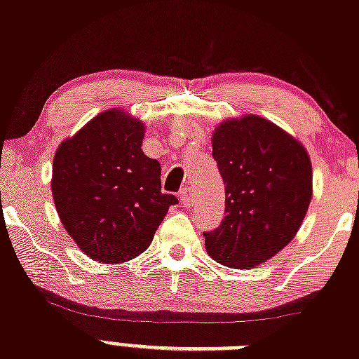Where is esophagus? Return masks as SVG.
Returning <instances> with one entry per match:
<instances>
[{"instance_id": "1", "label": "esophagus", "mask_w": 359, "mask_h": 359, "mask_svg": "<svg viewBox=\"0 0 359 359\" xmlns=\"http://www.w3.org/2000/svg\"><path fill=\"white\" fill-rule=\"evenodd\" d=\"M180 199H182V205L184 206H192L196 201V196L192 192L191 187H184L182 192H180Z\"/></svg>"}]
</instances>
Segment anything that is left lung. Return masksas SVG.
Wrapping results in <instances>:
<instances>
[{
  "mask_svg": "<svg viewBox=\"0 0 359 359\" xmlns=\"http://www.w3.org/2000/svg\"><path fill=\"white\" fill-rule=\"evenodd\" d=\"M225 186V217L205 232L215 262L249 269L292 241L313 196L311 161L299 141L258 115L225 120L213 132Z\"/></svg>",
  "mask_w": 359,
  "mask_h": 359,
  "instance_id": "obj_1",
  "label": "left lung"
}]
</instances>
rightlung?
<instances>
[{
  "label": "right lung",
  "instance_id": "1",
  "mask_svg": "<svg viewBox=\"0 0 359 359\" xmlns=\"http://www.w3.org/2000/svg\"><path fill=\"white\" fill-rule=\"evenodd\" d=\"M144 123L118 108L65 139L53 160L51 191L63 227L94 262L116 265L149 248L179 199L161 192V167L141 144Z\"/></svg>",
  "mask_w": 359,
  "mask_h": 359
}]
</instances>
